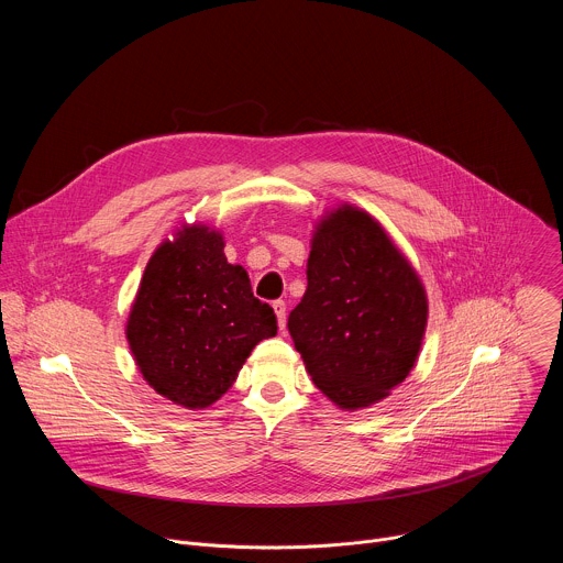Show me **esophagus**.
I'll return each instance as SVG.
<instances>
[{
  "instance_id": "34e87169",
  "label": "esophagus",
  "mask_w": 563,
  "mask_h": 563,
  "mask_svg": "<svg viewBox=\"0 0 563 563\" xmlns=\"http://www.w3.org/2000/svg\"><path fill=\"white\" fill-rule=\"evenodd\" d=\"M272 307H274V313H276V318H278L280 332H285V325H287V305H285L283 300H274Z\"/></svg>"
}]
</instances>
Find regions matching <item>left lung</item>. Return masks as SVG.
Returning <instances> with one entry per match:
<instances>
[{"label":"left lung","instance_id":"8db88e82","mask_svg":"<svg viewBox=\"0 0 563 563\" xmlns=\"http://www.w3.org/2000/svg\"><path fill=\"white\" fill-rule=\"evenodd\" d=\"M426 325L421 276L374 216L345 202L313 222L307 289L287 330L334 406L387 398L417 365Z\"/></svg>","mask_w":563,"mask_h":563}]
</instances>
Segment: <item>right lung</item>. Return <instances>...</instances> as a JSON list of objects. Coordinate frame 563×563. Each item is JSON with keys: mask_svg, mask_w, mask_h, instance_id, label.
Listing matches in <instances>:
<instances>
[{"mask_svg": "<svg viewBox=\"0 0 563 563\" xmlns=\"http://www.w3.org/2000/svg\"><path fill=\"white\" fill-rule=\"evenodd\" d=\"M274 309L227 263L224 235L183 224L148 258L126 318L142 378L172 404L205 410L233 385L252 350L276 336Z\"/></svg>", "mask_w": 563, "mask_h": 563, "instance_id": "right-lung-1", "label": "right lung"}]
</instances>
